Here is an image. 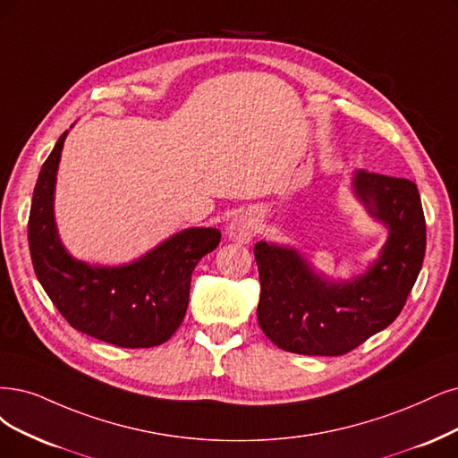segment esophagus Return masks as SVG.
<instances>
[{"instance_id": "obj_1", "label": "esophagus", "mask_w": 458, "mask_h": 458, "mask_svg": "<svg viewBox=\"0 0 458 458\" xmlns=\"http://www.w3.org/2000/svg\"><path fill=\"white\" fill-rule=\"evenodd\" d=\"M257 232V218L250 213H242L235 216L228 226V238L240 243H249Z\"/></svg>"}]
</instances>
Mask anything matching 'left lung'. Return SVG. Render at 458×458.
<instances>
[{
	"label": "left lung",
	"instance_id": "8db88e82",
	"mask_svg": "<svg viewBox=\"0 0 458 458\" xmlns=\"http://www.w3.org/2000/svg\"><path fill=\"white\" fill-rule=\"evenodd\" d=\"M351 192L386 240L360 274L347 279L317 269L294 245L259 242V325L279 349L310 357H340L385 330L400 315L420 272L427 225L413 181L362 169Z\"/></svg>",
	"mask_w": 458,
	"mask_h": 458
}]
</instances>
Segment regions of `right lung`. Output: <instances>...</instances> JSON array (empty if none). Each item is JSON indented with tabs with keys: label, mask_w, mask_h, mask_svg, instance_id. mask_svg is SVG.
Returning a JSON list of instances; mask_svg holds the SVG:
<instances>
[{
	"label": "right lung",
	"mask_w": 458,
	"mask_h": 458,
	"mask_svg": "<svg viewBox=\"0 0 458 458\" xmlns=\"http://www.w3.org/2000/svg\"><path fill=\"white\" fill-rule=\"evenodd\" d=\"M67 133L70 130L60 135L33 189L28 243L36 276L75 330L128 349L160 345L182 323L194 267L218 245L220 232L184 228L124 264L75 259L60 240L55 215L56 175Z\"/></svg>",
	"instance_id": "1"
}]
</instances>
